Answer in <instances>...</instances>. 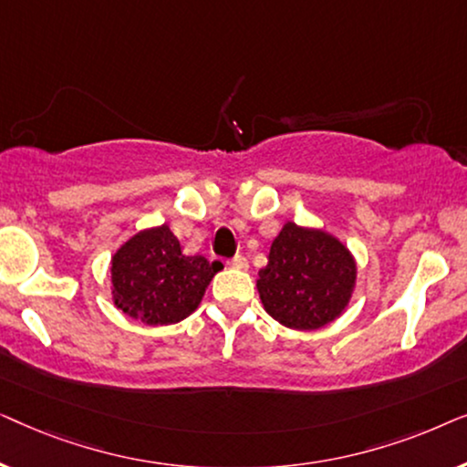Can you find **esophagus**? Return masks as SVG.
I'll return each instance as SVG.
<instances>
[{
	"label": "esophagus",
	"instance_id": "esophagus-1",
	"mask_svg": "<svg viewBox=\"0 0 467 467\" xmlns=\"http://www.w3.org/2000/svg\"><path fill=\"white\" fill-rule=\"evenodd\" d=\"M227 265L234 267V270H248V259L244 254H235V257L227 261Z\"/></svg>",
	"mask_w": 467,
	"mask_h": 467
}]
</instances>
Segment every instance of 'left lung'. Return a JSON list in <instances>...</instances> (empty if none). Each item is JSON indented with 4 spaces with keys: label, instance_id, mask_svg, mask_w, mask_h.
<instances>
[{
    "label": "left lung",
    "instance_id": "obj_1",
    "mask_svg": "<svg viewBox=\"0 0 467 467\" xmlns=\"http://www.w3.org/2000/svg\"><path fill=\"white\" fill-rule=\"evenodd\" d=\"M357 264L325 229L285 223L274 238L257 289L267 315L289 329H321L347 310Z\"/></svg>",
    "mask_w": 467,
    "mask_h": 467
}]
</instances>
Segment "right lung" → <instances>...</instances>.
<instances>
[{
  "label": "right lung",
  "mask_w": 467,
  "mask_h": 467,
  "mask_svg": "<svg viewBox=\"0 0 467 467\" xmlns=\"http://www.w3.org/2000/svg\"><path fill=\"white\" fill-rule=\"evenodd\" d=\"M221 261L182 253L168 225L142 229L112 254V302L144 325H171L197 310Z\"/></svg>",
  "instance_id": "add662e5"
}]
</instances>
